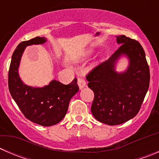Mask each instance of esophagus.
I'll return each instance as SVG.
<instances>
[{"label": "esophagus", "instance_id": "obj_1", "mask_svg": "<svg viewBox=\"0 0 159 159\" xmlns=\"http://www.w3.org/2000/svg\"><path fill=\"white\" fill-rule=\"evenodd\" d=\"M78 86H79L80 89H82L83 88L85 87L86 81L83 77H79V78H78Z\"/></svg>", "mask_w": 159, "mask_h": 159}]
</instances>
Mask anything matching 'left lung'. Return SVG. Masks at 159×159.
<instances>
[{"label": "left lung", "instance_id": "obj_1", "mask_svg": "<svg viewBox=\"0 0 159 159\" xmlns=\"http://www.w3.org/2000/svg\"><path fill=\"white\" fill-rule=\"evenodd\" d=\"M116 38L121 44L118 49L86 76L88 86L94 94L91 113L98 121L109 125L122 124L139 113L150 81L149 67L140 43L125 35ZM122 55L129 58V65L125 72L118 73L115 65Z\"/></svg>", "mask_w": 159, "mask_h": 159}]
</instances>
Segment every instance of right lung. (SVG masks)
<instances>
[{
    "label": "right lung",
    "instance_id": "1",
    "mask_svg": "<svg viewBox=\"0 0 159 159\" xmlns=\"http://www.w3.org/2000/svg\"><path fill=\"white\" fill-rule=\"evenodd\" d=\"M46 41L45 38L36 37L17 45L11 57L8 89L14 102L28 119L40 125L51 126L63 119L68 111L70 98L79 88L77 78L68 84L53 80L48 85L43 88L30 87L20 80L18 68L25 48L44 44Z\"/></svg>",
    "mask_w": 159,
    "mask_h": 159
}]
</instances>
